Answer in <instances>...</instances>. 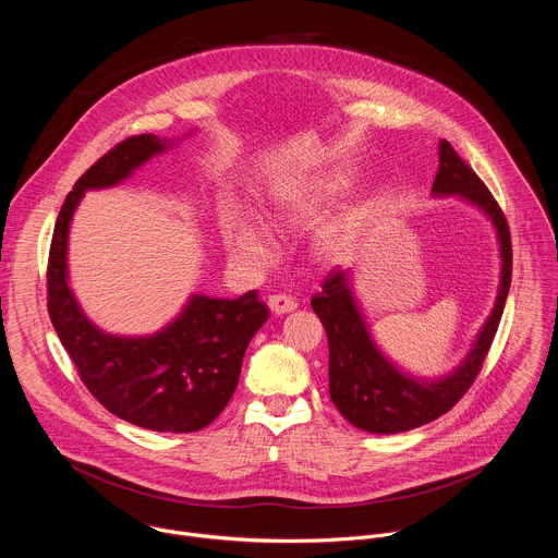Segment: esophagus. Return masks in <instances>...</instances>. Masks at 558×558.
<instances>
[{
	"mask_svg": "<svg viewBox=\"0 0 558 558\" xmlns=\"http://www.w3.org/2000/svg\"><path fill=\"white\" fill-rule=\"evenodd\" d=\"M267 304H269L271 313H276V315H282V313H291V311L298 306V302H295L293 298H289V295H282V293H278V295H269V298H267Z\"/></svg>",
	"mask_w": 558,
	"mask_h": 558,
	"instance_id": "34e87169",
	"label": "esophagus"
}]
</instances>
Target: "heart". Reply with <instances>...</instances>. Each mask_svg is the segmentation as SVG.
I'll list each match as a JSON object with an SVG mask.
<instances>
[{
  "instance_id": "1",
  "label": "heart",
  "mask_w": 558,
  "mask_h": 558,
  "mask_svg": "<svg viewBox=\"0 0 558 558\" xmlns=\"http://www.w3.org/2000/svg\"><path fill=\"white\" fill-rule=\"evenodd\" d=\"M349 192V181L338 174L304 179L280 187L269 205V220L280 231H298L323 220ZM364 225L362 207H347L327 220L313 235V254L325 263L344 260ZM227 247L233 258L250 267H267L276 252L269 231L243 209H233L225 220Z\"/></svg>"
}]
</instances>
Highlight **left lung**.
I'll return each instance as SVG.
<instances>
[{
	"label": "left lung",
	"mask_w": 558,
	"mask_h": 558,
	"mask_svg": "<svg viewBox=\"0 0 558 558\" xmlns=\"http://www.w3.org/2000/svg\"><path fill=\"white\" fill-rule=\"evenodd\" d=\"M433 198L457 196L480 209L493 225L499 245V287L490 315L476 331L463 360L439 377H422L397 364L375 340L368 317L355 293L353 269H333L311 306L329 338V392L342 417L373 435H395L424 426L448 413L480 373L495 340L512 280V243L508 222L486 190L452 145L439 141V168Z\"/></svg>",
	"instance_id": "1"
}]
</instances>
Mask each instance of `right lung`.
<instances>
[{
    "instance_id": "right-lung-1",
    "label": "right lung",
    "mask_w": 558,
    "mask_h": 558,
    "mask_svg": "<svg viewBox=\"0 0 558 558\" xmlns=\"http://www.w3.org/2000/svg\"><path fill=\"white\" fill-rule=\"evenodd\" d=\"M192 134L132 136L99 158L65 196L48 260L50 320L84 384L112 415L156 433H196L225 411L245 351L267 323V306L256 291L235 300L192 293L174 320L154 333H108L90 320L70 287L68 241L86 192L125 183Z\"/></svg>"
}]
</instances>
